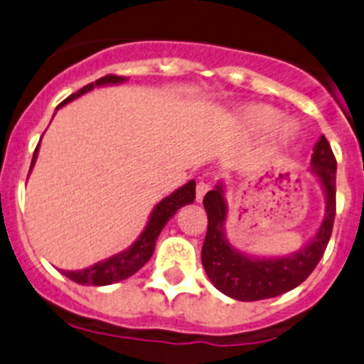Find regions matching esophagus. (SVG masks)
I'll return each mask as SVG.
<instances>
[{
    "mask_svg": "<svg viewBox=\"0 0 364 364\" xmlns=\"http://www.w3.org/2000/svg\"><path fill=\"white\" fill-rule=\"evenodd\" d=\"M208 189H210V186H208L207 182H200V183H198V186H196V201H198V203H200V201L203 200V196H205V194H207Z\"/></svg>",
    "mask_w": 364,
    "mask_h": 364,
    "instance_id": "1",
    "label": "esophagus"
}]
</instances>
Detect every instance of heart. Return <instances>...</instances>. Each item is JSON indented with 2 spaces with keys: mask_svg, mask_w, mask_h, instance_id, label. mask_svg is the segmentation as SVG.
I'll return each instance as SVG.
<instances>
[{
  "mask_svg": "<svg viewBox=\"0 0 364 364\" xmlns=\"http://www.w3.org/2000/svg\"><path fill=\"white\" fill-rule=\"evenodd\" d=\"M282 113L271 106L253 104L242 111V124L250 132H267L278 125V138L282 141H290L294 138V125L290 122H282Z\"/></svg>",
  "mask_w": 364,
  "mask_h": 364,
  "instance_id": "heart-1",
  "label": "heart"
}]
</instances>
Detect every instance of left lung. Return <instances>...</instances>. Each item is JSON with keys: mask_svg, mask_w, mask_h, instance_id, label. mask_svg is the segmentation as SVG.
<instances>
[{"mask_svg": "<svg viewBox=\"0 0 364 364\" xmlns=\"http://www.w3.org/2000/svg\"><path fill=\"white\" fill-rule=\"evenodd\" d=\"M311 171L323 189L326 214L315 237L287 257H251L232 247L225 233L228 215L225 183L218 182L205 194L208 228L201 247V264L219 292L237 301L271 299L299 287L311 274L329 242L336 214V159L326 136H320L313 146Z\"/></svg>", "mask_w": 364, "mask_h": 364, "instance_id": "8db88e82", "label": "left lung"}]
</instances>
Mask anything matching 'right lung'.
<instances>
[{"mask_svg": "<svg viewBox=\"0 0 364 364\" xmlns=\"http://www.w3.org/2000/svg\"><path fill=\"white\" fill-rule=\"evenodd\" d=\"M125 77L124 75H104V77L97 79L95 82H90V85L82 86L79 92L72 93L68 95L63 102L60 104L58 107L65 106V104L72 102L74 99L77 97L85 95V93L92 92L95 86H106V85H120L124 82ZM38 146L41 143L37 145L33 152V159H31V168H33L35 161H37L38 156ZM194 198H196V182L189 181L186 186L178 187L177 191L166 196L164 200H161L159 203L154 207L152 214H150L149 223H146L145 230L141 232V235L131 244L125 251L122 253L113 255V257L106 258L102 262H97L93 264L92 267H86L81 269V271H61L68 279L72 282L79 283V285H95V287H104V285H113V283L118 282H124L127 279L129 276H132L134 272H138L146 262L150 260V257L154 255V250H156V240L159 237L161 230L164 228L168 221L175 215V212L178 208L183 207V205H189L193 203Z\"/></svg>", "mask_w": 364, "mask_h": 364, "instance_id": "add662e5", "label": "right lung"}]
</instances>
